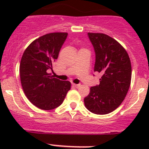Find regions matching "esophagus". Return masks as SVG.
<instances>
[{
	"mask_svg": "<svg viewBox=\"0 0 149 149\" xmlns=\"http://www.w3.org/2000/svg\"><path fill=\"white\" fill-rule=\"evenodd\" d=\"M72 86H73V87H75V88H79V86H80V84H72Z\"/></svg>",
	"mask_w": 149,
	"mask_h": 149,
	"instance_id": "34e87169",
	"label": "esophagus"
}]
</instances>
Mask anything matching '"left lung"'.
Instances as JSON below:
<instances>
[{
    "label": "left lung",
    "instance_id": "8db88e82",
    "mask_svg": "<svg viewBox=\"0 0 149 149\" xmlns=\"http://www.w3.org/2000/svg\"><path fill=\"white\" fill-rule=\"evenodd\" d=\"M95 52L94 72L102 74L100 84L90 88L84 98L86 109L97 115L116 109L124 100L131 81V63L118 42L102 33H88Z\"/></svg>",
    "mask_w": 149,
    "mask_h": 149
}]
</instances>
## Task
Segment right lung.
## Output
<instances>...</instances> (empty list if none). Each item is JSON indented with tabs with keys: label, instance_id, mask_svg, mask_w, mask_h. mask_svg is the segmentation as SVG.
Masks as SVG:
<instances>
[{
	"label": "right lung",
	"instance_id": "add662e5",
	"mask_svg": "<svg viewBox=\"0 0 149 149\" xmlns=\"http://www.w3.org/2000/svg\"><path fill=\"white\" fill-rule=\"evenodd\" d=\"M68 33L45 34L33 41L21 60L20 79L28 100L40 109L59 107L70 89V81L59 80L48 73L67 38Z\"/></svg>",
	"mask_w": 149,
	"mask_h": 149
}]
</instances>
